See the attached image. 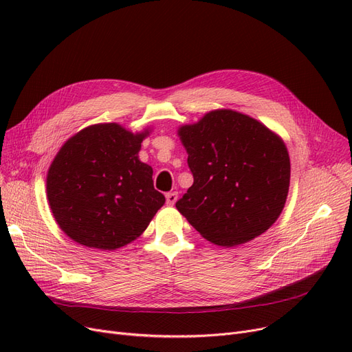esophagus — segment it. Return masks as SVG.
I'll return each instance as SVG.
<instances>
[{"label":"esophagus","mask_w":352,"mask_h":352,"mask_svg":"<svg viewBox=\"0 0 352 352\" xmlns=\"http://www.w3.org/2000/svg\"><path fill=\"white\" fill-rule=\"evenodd\" d=\"M165 198H166V204H168V206H174L175 202H177V199H178V192L171 191V192H168V194H165Z\"/></svg>","instance_id":"1"}]
</instances>
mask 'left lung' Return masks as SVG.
Segmentation results:
<instances>
[{"mask_svg": "<svg viewBox=\"0 0 352 352\" xmlns=\"http://www.w3.org/2000/svg\"><path fill=\"white\" fill-rule=\"evenodd\" d=\"M194 184L177 210L207 241L245 244L265 232L285 206L291 165L287 146L263 122L214 109L178 128Z\"/></svg>", "mask_w": 352, "mask_h": 352, "instance_id": "left-lung-1", "label": "left lung"}]
</instances>
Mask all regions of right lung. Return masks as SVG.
Returning <instances> with one entry per match:
<instances>
[{"mask_svg": "<svg viewBox=\"0 0 352 352\" xmlns=\"http://www.w3.org/2000/svg\"><path fill=\"white\" fill-rule=\"evenodd\" d=\"M150 129L89 125L60 148L47 174V198L60 228L81 245L113 251L137 239L164 206L153 168L140 161Z\"/></svg>", "mask_w": 352, "mask_h": 352, "instance_id": "obj_1", "label": "right lung"}]
</instances>
